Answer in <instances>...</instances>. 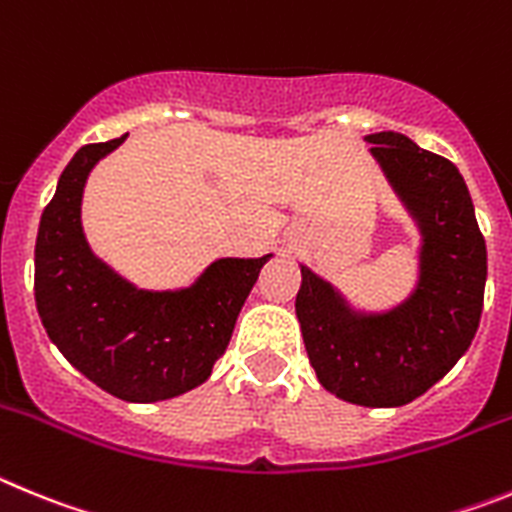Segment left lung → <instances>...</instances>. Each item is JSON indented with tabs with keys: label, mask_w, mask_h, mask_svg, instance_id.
I'll return each mask as SVG.
<instances>
[{
	"label": "left lung",
	"mask_w": 512,
	"mask_h": 512,
	"mask_svg": "<svg viewBox=\"0 0 512 512\" xmlns=\"http://www.w3.org/2000/svg\"><path fill=\"white\" fill-rule=\"evenodd\" d=\"M365 142L421 234L416 288L388 311H357L301 265L296 316L308 362L329 393L367 408H398L436 385L472 344L487 247L457 165L400 132H375Z\"/></svg>",
	"instance_id": "1"
}]
</instances>
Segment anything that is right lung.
Instances as JSON below:
<instances>
[{
	"instance_id": "1",
	"label": "right lung",
	"mask_w": 512,
	"mask_h": 512,
	"mask_svg": "<svg viewBox=\"0 0 512 512\" xmlns=\"http://www.w3.org/2000/svg\"><path fill=\"white\" fill-rule=\"evenodd\" d=\"M127 135L84 145L58 178L35 242V303L50 342L81 375L130 403L199 388L273 255L214 260L188 288L145 290L91 252L81 224L89 173Z\"/></svg>"
}]
</instances>
